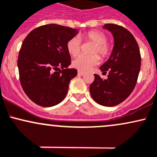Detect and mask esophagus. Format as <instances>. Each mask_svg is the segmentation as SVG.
I'll return each instance as SVG.
<instances>
[{
	"label": "esophagus",
	"instance_id": "34e87169",
	"mask_svg": "<svg viewBox=\"0 0 157 157\" xmlns=\"http://www.w3.org/2000/svg\"><path fill=\"white\" fill-rule=\"evenodd\" d=\"M78 75H84V72L78 71Z\"/></svg>",
	"mask_w": 157,
	"mask_h": 157
}]
</instances>
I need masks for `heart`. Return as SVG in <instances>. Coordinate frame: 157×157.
Masks as SVG:
<instances>
[{"instance_id": "1", "label": "heart", "mask_w": 157, "mask_h": 157, "mask_svg": "<svg viewBox=\"0 0 157 157\" xmlns=\"http://www.w3.org/2000/svg\"><path fill=\"white\" fill-rule=\"evenodd\" d=\"M82 39L94 43V46L91 50V56H79L73 61V66L76 69L86 71L99 63V54L102 59H107L112 52V47L107 42L106 35L101 31L90 30L81 35ZM82 43L81 40L77 37L70 38L67 43V49L68 52L73 56H76L81 52Z\"/></svg>"}]
</instances>
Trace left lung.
I'll use <instances>...</instances> for the list:
<instances>
[{
	"label": "left lung",
	"mask_w": 157,
	"mask_h": 157,
	"mask_svg": "<svg viewBox=\"0 0 157 157\" xmlns=\"http://www.w3.org/2000/svg\"><path fill=\"white\" fill-rule=\"evenodd\" d=\"M105 29L111 32L114 38L112 53L100 67L103 73H108L107 79L94 74L90 92L95 101L106 107H113L125 100L133 92L141 67L138 44L131 32L123 26L106 24Z\"/></svg>",
	"instance_id": "1"
}]
</instances>
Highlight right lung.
<instances>
[{
    "label": "right lung",
    "mask_w": 157,
    "mask_h": 157,
    "mask_svg": "<svg viewBox=\"0 0 157 157\" xmlns=\"http://www.w3.org/2000/svg\"><path fill=\"white\" fill-rule=\"evenodd\" d=\"M77 29L47 24L31 31L23 41L17 59L21 87L34 103L52 107L66 96L77 70L68 69L71 58L67 43Z\"/></svg>",
    "instance_id": "right-lung-1"
}]
</instances>
